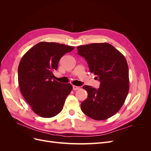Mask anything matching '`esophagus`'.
Segmentation results:
<instances>
[{
	"label": "esophagus",
	"instance_id": "34e87169",
	"mask_svg": "<svg viewBox=\"0 0 151 151\" xmlns=\"http://www.w3.org/2000/svg\"><path fill=\"white\" fill-rule=\"evenodd\" d=\"M72 88H73V90H75L76 91V90H77V89H80V87L75 86V85H73L72 86Z\"/></svg>",
	"mask_w": 151,
	"mask_h": 151
}]
</instances>
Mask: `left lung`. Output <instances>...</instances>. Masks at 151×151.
<instances>
[{"label":"left lung","instance_id":"1","mask_svg":"<svg viewBox=\"0 0 151 151\" xmlns=\"http://www.w3.org/2000/svg\"><path fill=\"white\" fill-rule=\"evenodd\" d=\"M79 55L88 62L89 70L100 81L99 88L84 86L88 98L81 104L86 115L103 120L116 114L123 106L129 91V67L125 57L107 43L77 47Z\"/></svg>","mask_w":151,"mask_h":151}]
</instances>
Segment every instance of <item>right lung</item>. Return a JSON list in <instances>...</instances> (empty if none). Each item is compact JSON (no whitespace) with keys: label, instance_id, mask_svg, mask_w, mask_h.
I'll use <instances>...</instances> for the list:
<instances>
[{"label":"right lung","instance_id":"add662e5","mask_svg":"<svg viewBox=\"0 0 151 151\" xmlns=\"http://www.w3.org/2000/svg\"><path fill=\"white\" fill-rule=\"evenodd\" d=\"M74 47L42 42L27 52L18 67V83L24 98L36 115L43 118L56 116L63 109L72 89L70 84L53 79L60 59Z\"/></svg>","mask_w":151,"mask_h":151}]
</instances>
